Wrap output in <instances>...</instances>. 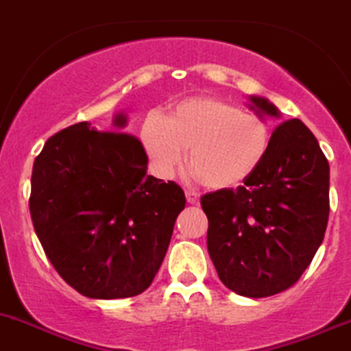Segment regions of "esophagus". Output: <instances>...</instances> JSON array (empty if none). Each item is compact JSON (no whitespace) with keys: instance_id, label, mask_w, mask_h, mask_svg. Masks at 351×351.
Here are the masks:
<instances>
[{"instance_id":"1","label":"esophagus","mask_w":351,"mask_h":351,"mask_svg":"<svg viewBox=\"0 0 351 351\" xmlns=\"http://www.w3.org/2000/svg\"><path fill=\"white\" fill-rule=\"evenodd\" d=\"M185 197H186V202L192 204V206H195V204H199L200 195H199V193H197V192H193V190H186Z\"/></svg>"}]
</instances>
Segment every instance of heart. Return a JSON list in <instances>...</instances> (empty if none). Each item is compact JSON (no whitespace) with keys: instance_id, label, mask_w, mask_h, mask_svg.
I'll return each mask as SVG.
<instances>
[{"instance_id":"1","label":"heart","mask_w":351,"mask_h":351,"mask_svg":"<svg viewBox=\"0 0 351 351\" xmlns=\"http://www.w3.org/2000/svg\"><path fill=\"white\" fill-rule=\"evenodd\" d=\"M141 141L152 168L171 176L189 152L186 165L207 189H233L247 182L267 154L269 125L255 113L216 97H189L165 117L149 120Z\"/></svg>"}]
</instances>
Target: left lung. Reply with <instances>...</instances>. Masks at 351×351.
<instances>
[{
  "label": "left lung",
  "instance_id": "obj_1",
  "mask_svg": "<svg viewBox=\"0 0 351 351\" xmlns=\"http://www.w3.org/2000/svg\"><path fill=\"white\" fill-rule=\"evenodd\" d=\"M258 117L280 118L266 97L250 96ZM207 250L226 288L264 298L293 287L324 240L329 165L317 138L298 118L274 128L257 171L238 189L200 197Z\"/></svg>",
  "mask_w": 351,
  "mask_h": 351
}]
</instances>
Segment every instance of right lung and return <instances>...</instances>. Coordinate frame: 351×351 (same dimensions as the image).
Instances as JSON below:
<instances>
[{
	"instance_id": "add662e5",
	"label": "right lung",
	"mask_w": 351,
	"mask_h": 351,
	"mask_svg": "<svg viewBox=\"0 0 351 351\" xmlns=\"http://www.w3.org/2000/svg\"><path fill=\"white\" fill-rule=\"evenodd\" d=\"M80 121L47 138L34 161L30 217L54 269L84 297L113 300L151 287L185 209L175 182L147 175V154L121 134Z\"/></svg>"
}]
</instances>
